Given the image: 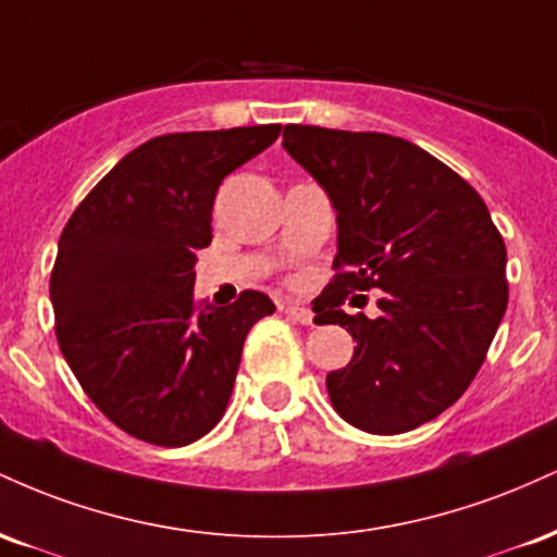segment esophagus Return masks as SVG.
<instances>
[{
    "instance_id": "esophagus-1",
    "label": "esophagus",
    "mask_w": 557,
    "mask_h": 557,
    "mask_svg": "<svg viewBox=\"0 0 557 557\" xmlns=\"http://www.w3.org/2000/svg\"><path fill=\"white\" fill-rule=\"evenodd\" d=\"M280 311H283L287 319H293V322H298V324H311V322H314V314H311V309H306V306L283 304V306H280Z\"/></svg>"
}]
</instances>
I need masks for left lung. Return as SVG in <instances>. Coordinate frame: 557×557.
<instances>
[{
  "mask_svg": "<svg viewBox=\"0 0 557 557\" xmlns=\"http://www.w3.org/2000/svg\"><path fill=\"white\" fill-rule=\"evenodd\" d=\"M283 146L337 212L319 324L348 327L356 348L327 374L332 406L363 432L417 430L461 398L487 359L508 306L500 230L482 196L411 140L285 125ZM363 289L381 290L380 318L339 309Z\"/></svg>",
  "mask_w": 557,
  "mask_h": 557,
  "instance_id": "obj_1",
  "label": "left lung"
}]
</instances>
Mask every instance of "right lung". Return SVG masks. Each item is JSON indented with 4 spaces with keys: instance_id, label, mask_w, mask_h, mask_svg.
I'll return each mask as SVG.
<instances>
[{
    "instance_id": "right-lung-1",
    "label": "right lung",
    "mask_w": 557,
    "mask_h": 557,
    "mask_svg": "<svg viewBox=\"0 0 557 557\" xmlns=\"http://www.w3.org/2000/svg\"><path fill=\"white\" fill-rule=\"evenodd\" d=\"M283 125L157 136L94 185L57 246L49 293L75 380L131 437L183 447L225 413L243 343L274 304L243 290L198 304L194 261L212 243L216 188Z\"/></svg>"
}]
</instances>
